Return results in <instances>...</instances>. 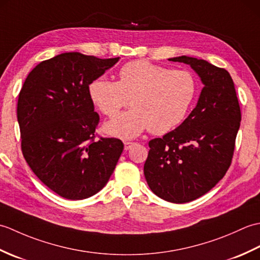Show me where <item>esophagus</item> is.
<instances>
[{"label": "esophagus", "instance_id": "1", "mask_svg": "<svg viewBox=\"0 0 260 260\" xmlns=\"http://www.w3.org/2000/svg\"><path fill=\"white\" fill-rule=\"evenodd\" d=\"M135 144L134 142H128V141H126V142H124V148H125V151H128L129 148L133 146Z\"/></svg>", "mask_w": 260, "mask_h": 260}]
</instances>
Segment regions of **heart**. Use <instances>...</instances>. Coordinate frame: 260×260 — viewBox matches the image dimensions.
<instances>
[{"instance_id":"heart-1","label":"heart","mask_w":260,"mask_h":260,"mask_svg":"<svg viewBox=\"0 0 260 260\" xmlns=\"http://www.w3.org/2000/svg\"><path fill=\"white\" fill-rule=\"evenodd\" d=\"M118 81L99 77L89 85L92 103L109 118L121 108H133L105 125L109 135L131 140L148 129L163 135L186 117L198 91L196 77L189 70L170 69L146 60H134L120 68Z\"/></svg>"}]
</instances>
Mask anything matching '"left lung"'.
I'll return each instance as SVG.
<instances>
[{"label":"left lung","instance_id":"1","mask_svg":"<svg viewBox=\"0 0 260 260\" xmlns=\"http://www.w3.org/2000/svg\"><path fill=\"white\" fill-rule=\"evenodd\" d=\"M169 60L190 64L204 87L183 123L162 139L148 142L144 175L157 197L185 203L206 194L227 173L241 112L227 70L186 56Z\"/></svg>","mask_w":260,"mask_h":260}]
</instances>
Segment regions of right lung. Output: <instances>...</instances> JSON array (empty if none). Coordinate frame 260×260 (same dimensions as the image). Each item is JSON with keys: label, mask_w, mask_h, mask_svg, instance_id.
<instances>
[{"label": "right lung", "mask_w": 260, "mask_h": 260, "mask_svg": "<svg viewBox=\"0 0 260 260\" xmlns=\"http://www.w3.org/2000/svg\"><path fill=\"white\" fill-rule=\"evenodd\" d=\"M118 59L58 54L36 66L21 88L22 153L39 180L64 199L82 200L101 191L124 150L115 137L96 139L99 115L88 90Z\"/></svg>", "instance_id": "obj_1"}]
</instances>
